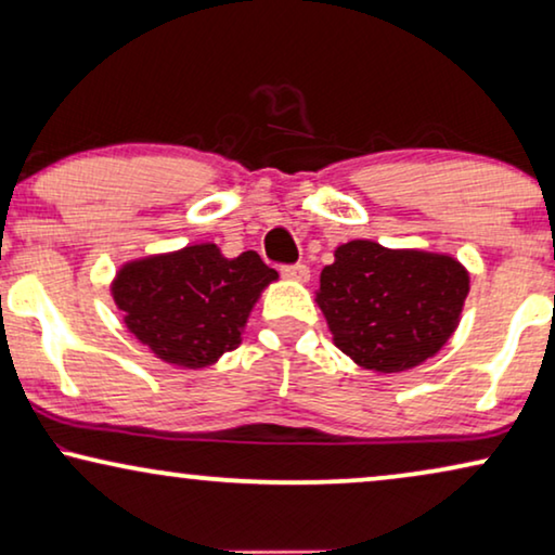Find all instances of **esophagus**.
Returning <instances> with one entry per match:
<instances>
[{"instance_id": "obj_1", "label": "esophagus", "mask_w": 555, "mask_h": 555, "mask_svg": "<svg viewBox=\"0 0 555 555\" xmlns=\"http://www.w3.org/2000/svg\"><path fill=\"white\" fill-rule=\"evenodd\" d=\"M283 278L295 280V283H308L310 270H308V264H300V262L298 264H285Z\"/></svg>"}]
</instances>
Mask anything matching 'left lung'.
<instances>
[{
  "instance_id": "obj_1",
  "label": "left lung",
  "mask_w": 555,
  "mask_h": 555,
  "mask_svg": "<svg viewBox=\"0 0 555 555\" xmlns=\"http://www.w3.org/2000/svg\"><path fill=\"white\" fill-rule=\"evenodd\" d=\"M469 272L450 255L353 240L325 264L315 293L333 344L378 374H399L439 353L457 328Z\"/></svg>"
}]
</instances>
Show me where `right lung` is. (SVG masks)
Returning a JSON list of instances; mask_svg holds the SVG:
<instances>
[{
  "label": "right lung",
  "instance_id": "right-lung-1",
  "mask_svg": "<svg viewBox=\"0 0 555 555\" xmlns=\"http://www.w3.org/2000/svg\"><path fill=\"white\" fill-rule=\"evenodd\" d=\"M278 272L247 249L224 257L202 242L126 262L111 293L128 331L156 359L207 369L242 344L249 310Z\"/></svg>",
  "mask_w": 555,
  "mask_h": 555
}]
</instances>
